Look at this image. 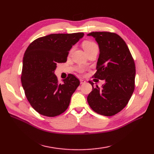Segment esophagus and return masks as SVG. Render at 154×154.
<instances>
[{
  "label": "esophagus",
  "instance_id": "1",
  "mask_svg": "<svg viewBox=\"0 0 154 154\" xmlns=\"http://www.w3.org/2000/svg\"><path fill=\"white\" fill-rule=\"evenodd\" d=\"M86 83V81L83 79H80V83L81 84H85Z\"/></svg>",
  "mask_w": 154,
  "mask_h": 154
}]
</instances>
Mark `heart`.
Wrapping results in <instances>:
<instances>
[{"mask_svg": "<svg viewBox=\"0 0 154 154\" xmlns=\"http://www.w3.org/2000/svg\"><path fill=\"white\" fill-rule=\"evenodd\" d=\"M83 48L85 50V51H86L87 50H91V49H92V48H98V47H97V45L95 43H94V42L87 40V41L83 42Z\"/></svg>", "mask_w": 154, "mask_h": 154, "instance_id": "obj_1", "label": "heart"}]
</instances>
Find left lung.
Segmentation results:
<instances>
[{
  "mask_svg": "<svg viewBox=\"0 0 154 154\" xmlns=\"http://www.w3.org/2000/svg\"><path fill=\"white\" fill-rule=\"evenodd\" d=\"M99 44V56L93 77L104 80L99 88L94 87L87 102L94 112L110 116L119 112L128 103L134 91L136 67L126 42L120 35L109 32H91Z\"/></svg>",
  "mask_w": 154,
  "mask_h": 154,
  "instance_id": "1",
  "label": "left lung"
}]
</instances>
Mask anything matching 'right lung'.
<instances>
[{"label":"right lung","mask_w":154,"mask_h":154,"mask_svg":"<svg viewBox=\"0 0 154 154\" xmlns=\"http://www.w3.org/2000/svg\"><path fill=\"white\" fill-rule=\"evenodd\" d=\"M83 35V32L50 34L35 40L26 50L22 85L28 102L42 115L58 116L69 105L80 81L69 74L60 83L54 72L57 63L67 61L71 48Z\"/></svg>","instance_id":"1"}]
</instances>
